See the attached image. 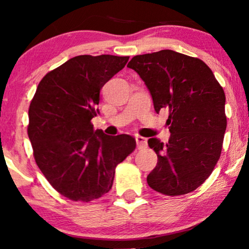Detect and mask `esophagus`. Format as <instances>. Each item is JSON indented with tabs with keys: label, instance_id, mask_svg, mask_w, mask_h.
Listing matches in <instances>:
<instances>
[{
	"label": "esophagus",
	"instance_id": "34e87169",
	"mask_svg": "<svg viewBox=\"0 0 249 249\" xmlns=\"http://www.w3.org/2000/svg\"><path fill=\"white\" fill-rule=\"evenodd\" d=\"M136 142H137V147L141 149L142 147H146V145H147V139L145 137H142V136H137V137H136Z\"/></svg>",
	"mask_w": 249,
	"mask_h": 249
}]
</instances>
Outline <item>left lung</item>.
Instances as JSON below:
<instances>
[{"label":"left lung","instance_id":"left-lung-1","mask_svg":"<svg viewBox=\"0 0 249 249\" xmlns=\"http://www.w3.org/2000/svg\"><path fill=\"white\" fill-rule=\"evenodd\" d=\"M127 67L145 83L156 113L169 111V142L148 139L158 155L148 186L168 196L193 192L220 159L227 129L222 87L202 60L172 50L136 55Z\"/></svg>","mask_w":249,"mask_h":249}]
</instances>
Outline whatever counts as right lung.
Wrapping results in <instances>:
<instances>
[{"mask_svg": "<svg viewBox=\"0 0 249 249\" xmlns=\"http://www.w3.org/2000/svg\"><path fill=\"white\" fill-rule=\"evenodd\" d=\"M129 56L79 55L40 80L30 103L28 137L35 161L54 189L90 202L110 192L115 166L136 148L130 135L94 130L102 87Z\"/></svg>", "mask_w": 249, "mask_h": 249, "instance_id": "obj_1", "label": "right lung"}]
</instances>
